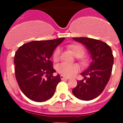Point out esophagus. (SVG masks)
Segmentation results:
<instances>
[{
    "mask_svg": "<svg viewBox=\"0 0 123 123\" xmlns=\"http://www.w3.org/2000/svg\"><path fill=\"white\" fill-rule=\"evenodd\" d=\"M61 80H64V79L68 80V79H69V78L66 77V76H63V75H61Z\"/></svg>",
    "mask_w": 123,
    "mask_h": 123,
    "instance_id": "esophagus-1",
    "label": "esophagus"
}]
</instances>
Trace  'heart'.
Wrapping results in <instances>:
<instances>
[{"label":"heart","mask_w":123,"mask_h":123,"mask_svg":"<svg viewBox=\"0 0 123 123\" xmlns=\"http://www.w3.org/2000/svg\"><path fill=\"white\" fill-rule=\"evenodd\" d=\"M68 47L72 51L76 57H81L84 55L85 51L82 46L80 45H70ZM61 49L58 47L54 51L53 59L54 61H57L60 59ZM56 70L61 74L66 76H72L79 71V67L77 64H68L67 63H61L56 66Z\"/></svg>","instance_id":"obj_1"}]
</instances>
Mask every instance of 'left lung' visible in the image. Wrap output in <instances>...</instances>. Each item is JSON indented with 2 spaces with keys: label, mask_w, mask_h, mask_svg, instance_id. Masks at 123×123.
<instances>
[{
  "label": "left lung",
  "mask_w": 123,
  "mask_h": 123,
  "mask_svg": "<svg viewBox=\"0 0 123 123\" xmlns=\"http://www.w3.org/2000/svg\"><path fill=\"white\" fill-rule=\"evenodd\" d=\"M73 39L87 47L92 61L88 69L81 73L84 79L77 81L72 93L82 100H92L103 92L111 77L114 61L112 50L102 41L88 37H73Z\"/></svg>",
  "instance_id": "8db88e82"
}]
</instances>
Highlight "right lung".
I'll use <instances>...</instances> for the list:
<instances>
[{
    "label": "right lung",
    "mask_w": 123,
    "mask_h": 123,
    "mask_svg": "<svg viewBox=\"0 0 123 123\" xmlns=\"http://www.w3.org/2000/svg\"><path fill=\"white\" fill-rule=\"evenodd\" d=\"M64 37L53 40L33 41L19 47L15 53V76L24 94L30 99L43 102L54 95L61 80L50 58Z\"/></svg>",
    "instance_id": "1"
}]
</instances>
